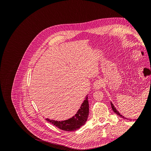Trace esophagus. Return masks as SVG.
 Returning <instances> with one entry per match:
<instances>
[{
    "instance_id": "obj_1",
    "label": "esophagus",
    "mask_w": 151,
    "mask_h": 151,
    "mask_svg": "<svg viewBox=\"0 0 151 151\" xmlns=\"http://www.w3.org/2000/svg\"><path fill=\"white\" fill-rule=\"evenodd\" d=\"M103 85V81L101 79H98L94 83V88L96 89H99L101 88Z\"/></svg>"
}]
</instances>
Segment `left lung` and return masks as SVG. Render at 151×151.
Listing matches in <instances>:
<instances>
[{"label":"left lung","instance_id":"left-lung-1","mask_svg":"<svg viewBox=\"0 0 151 151\" xmlns=\"http://www.w3.org/2000/svg\"><path fill=\"white\" fill-rule=\"evenodd\" d=\"M111 108H112V109L113 110V111L115 112V113L116 114V115H118V116H120V117H122V118H125V119H127V118H125V117H124L123 116H122V115H121V114L117 111V109L115 108V106H114V105L113 104V103H112L111 102Z\"/></svg>","mask_w":151,"mask_h":151}]
</instances>
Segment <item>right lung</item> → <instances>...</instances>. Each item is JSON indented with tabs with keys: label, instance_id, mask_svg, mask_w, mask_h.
<instances>
[{
	"label": "right lung",
	"instance_id": "obj_1",
	"mask_svg": "<svg viewBox=\"0 0 151 151\" xmlns=\"http://www.w3.org/2000/svg\"><path fill=\"white\" fill-rule=\"evenodd\" d=\"M88 98L87 95L77 113L69 119L64 121H55L46 118V120L62 130L70 132L78 130L85 124L88 120L89 115V102Z\"/></svg>",
	"mask_w": 151,
	"mask_h": 151
}]
</instances>
